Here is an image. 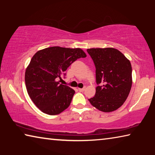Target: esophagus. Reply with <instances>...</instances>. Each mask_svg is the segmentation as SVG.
Returning a JSON list of instances; mask_svg holds the SVG:
<instances>
[{
	"label": "esophagus",
	"instance_id": "34e87169",
	"mask_svg": "<svg viewBox=\"0 0 155 155\" xmlns=\"http://www.w3.org/2000/svg\"><path fill=\"white\" fill-rule=\"evenodd\" d=\"M85 87H84L83 88H78V91H83L84 90H85Z\"/></svg>",
	"mask_w": 155,
	"mask_h": 155
}]
</instances>
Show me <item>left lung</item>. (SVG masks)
Wrapping results in <instances>:
<instances>
[{"instance_id":"obj_1","label":"left lung","mask_w":155,"mask_h":155,"mask_svg":"<svg viewBox=\"0 0 155 155\" xmlns=\"http://www.w3.org/2000/svg\"><path fill=\"white\" fill-rule=\"evenodd\" d=\"M87 51L95 65L98 85L94 97L88 101L100 111H114L124 104L130 93V62L115 48H90Z\"/></svg>"}]
</instances>
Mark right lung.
Listing matches in <instances>:
<instances>
[{
    "label": "right lung",
    "mask_w": 155,
    "mask_h": 155,
    "mask_svg": "<svg viewBox=\"0 0 155 155\" xmlns=\"http://www.w3.org/2000/svg\"><path fill=\"white\" fill-rule=\"evenodd\" d=\"M81 48L52 46L34 54L25 72L27 92L33 103L46 114H59L70 106L75 91L60 84L65 70L73 62L85 58Z\"/></svg>",
    "instance_id": "1"
}]
</instances>
